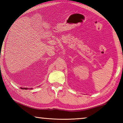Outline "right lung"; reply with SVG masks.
<instances>
[{
    "mask_svg": "<svg viewBox=\"0 0 123 123\" xmlns=\"http://www.w3.org/2000/svg\"><path fill=\"white\" fill-rule=\"evenodd\" d=\"M21 89H27L28 88H20ZM31 89H32V88H31Z\"/></svg>",
    "mask_w": 123,
    "mask_h": 123,
    "instance_id": "1",
    "label": "right lung"
}]
</instances>
